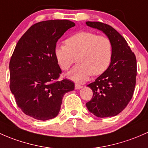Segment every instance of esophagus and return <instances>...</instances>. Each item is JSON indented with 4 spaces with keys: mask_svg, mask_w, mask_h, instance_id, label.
I'll return each instance as SVG.
<instances>
[{
    "mask_svg": "<svg viewBox=\"0 0 148 148\" xmlns=\"http://www.w3.org/2000/svg\"><path fill=\"white\" fill-rule=\"evenodd\" d=\"M75 88L76 90H79L80 89V88H82V86L79 84H75Z\"/></svg>",
    "mask_w": 148,
    "mask_h": 148,
    "instance_id": "1",
    "label": "esophagus"
}]
</instances>
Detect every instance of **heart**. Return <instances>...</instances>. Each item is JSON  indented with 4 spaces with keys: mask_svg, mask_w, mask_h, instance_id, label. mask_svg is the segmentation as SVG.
I'll use <instances>...</instances> for the list:
<instances>
[{
    "mask_svg": "<svg viewBox=\"0 0 148 148\" xmlns=\"http://www.w3.org/2000/svg\"><path fill=\"white\" fill-rule=\"evenodd\" d=\"M66 45L55 48L57 63L63 71H67L75 62V65L68 73L70 79L83 83L92 73L95 75L105 72L111 63L112 42L108 37L97 36L89 31H80L65 40Z\"/></svg>",
    "mask_w": 148,
    "mask_h": 148,
    "instance_id": "obj_1",
    "label": "heart"
}]
</instances>
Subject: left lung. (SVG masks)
<instances>
[{
    "instance_id": "8db88e82",
    "label": "left lung",
    "mask_w": 148,
    "mask_h": 148,
    "mask_svg": "<svg viewBox=\"0 0 148 148\" xmlns=\"http://www.w3.org/2000/svg\"><path fill=\"white\" fill-rule=\"evenodd\" d=\"M86 25L103 31L112 42V55L108 69L88 85L93 95L86 103L88 110L99 118L115 116L123 110L133 95L137 61L125 39L110 25L88 21Z\"/></svg>"
}]
</instances>
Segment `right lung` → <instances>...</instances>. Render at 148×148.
Segmentation results:
<instances>
[{
    "label": "right lung",
    "mask_w": 148,
    "mask_h": 148,
    "mask_svg": "<svg viewBox=\"0 0 148 148\" xmlns=\"http://www.w3.org/2000/svg\"><path fill=\"white\" fill-rule=\"evenodd\" d=\"M75 25L68 20H50L32 25L18 40L10 58V89L18 108L36 120L57 116L63 95L73 90L55 56L56 42Z\"/></svg>",
    "instance_id": "right-lung-1"
}]
</instances>
